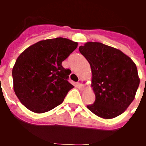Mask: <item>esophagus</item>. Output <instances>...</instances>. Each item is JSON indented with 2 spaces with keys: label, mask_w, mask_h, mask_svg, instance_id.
Returning a JSON list of instances; mask_svg holds the SVG:
<instances>
[{
  "label": "esophagus",
  "mask_w": 146,
  "mask_h": 146,
  "mask_svg": "<svg viewBox=\"0 0 146 146\" xmlns=\"http://www.w3.org/2000/svg\"><path fill=\"white\" fill-rule=\"evenodd\" d=\"M77 87L79 88L80 90H82V89L84 88V86H83V84H82L81 82H77Z\"/></svg>",
  "instance_id": "esophagus-1"
}]
</instances>
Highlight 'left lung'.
Here are the masks:
<instances>
[{
	"instance_id": "obj_1",
	"label": "left lung",
	"mask_w": 146,
	"mask_h": 146,
	"mask_svg": "<svg viewBox=\"0 0 146 146\" xmlns=\"http://www.w3.org/2000/svg\"><path fill=\"white\" fill-rule=\"evenodd\" d=\"M79 50L91 65L96 96L88 109L106 119L122 114L135 99L140 84L135 63L121 50L99 42H87Z\"/></svg>"
}]
</instances>
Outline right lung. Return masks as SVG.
Returning a JSON list of instances; mask_svg holds the SVG:
<instances>
[{
  "instance_id": "obj_1",
  "label": "right lung",
  "mask_w": 146,
  "mask_h": 146,
  "mask_svg": "<svg viewBox=\"0 0 146 146\" xmlns=\"http://www.w3.org/2000/svg\"><path fill=\"white\" fill-rule=\"evenodd\" d=\"M77 47L64 38L40 41L17 58L12 69L14 90L31 111L42 113L58 106L74 86L68 81L71 70L62 66Z\"/></svg>"
}]
</instances>
